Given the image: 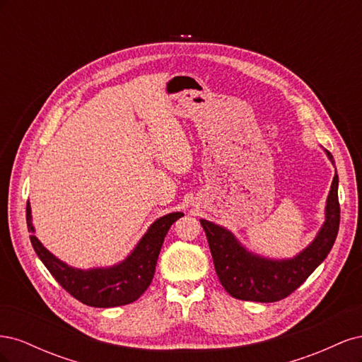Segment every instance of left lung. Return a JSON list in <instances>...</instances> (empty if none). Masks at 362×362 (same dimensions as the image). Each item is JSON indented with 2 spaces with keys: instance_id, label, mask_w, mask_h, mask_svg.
<instances>
[{
  "instance_id": "8db88e82",
  "label": "left lung",
  "mask_w": 362,
  "mask_h": 362,
  "mask_svg": "<svg viewBox=\"0 0 362 362\" xmlns=\"http://www.w3.org/2000/svg\"><path fill=\"white\" fill-rule=\"evenodd\" d=\"M334 163V157L326 151ZM214 269L223 288L240 300L276 302L299 288L329 254L339 228L338 175L326 202V222L314 242L291 259H267L250 254L228 229L201 218Z\"/></svg>"
}]
</instances>
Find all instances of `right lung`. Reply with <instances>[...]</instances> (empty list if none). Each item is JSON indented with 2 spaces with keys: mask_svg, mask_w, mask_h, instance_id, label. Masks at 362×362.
Returning a JSON list of instances; mask_svg holds the SVG:
<instances>
[{
  "mask_svg": "<svg viewBox=\"0 0 362 362\" xmlns=\"http://www.w3.org/2000/svg\"><path fill=\"white\" fill-rule=\"evenodd\" d=\"M181 216L184 214L170 213L160 217L151 225L131 255L120 264L108 269L78 270L54 257L33 234L35 228L31 223V208L27 202V226L31 233V245L37 257L64 290L76 300L95 308L127 305L137 300L145 293L154 278L164 237L172 223L177 222Z\"/></svg>",
  "mask_w": 362,
  "mask_h": 362,
  "instance_id": "obj_1",
  "label": "right lung"
}]
</instances>
